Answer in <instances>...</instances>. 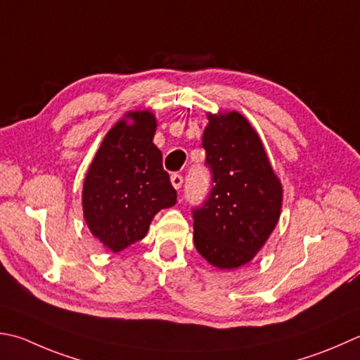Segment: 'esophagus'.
<instances>
[{"mask_svg": "<svg viewBox=\"0 0 360 360\" xmlns=\"http://www.w3.org/2000/svg\"><path fill=\"white\" fill-rule=\"evenodd\" d=\"M182 181H184V179H182L181 174H178V173H173V174H172V184H173V187H174L176 190L181 188Z\"/></svg>", "mask_w": 360, "mask_h": 360, "instance_id": "obj_1", "label": "esophagus"}]
</instances>
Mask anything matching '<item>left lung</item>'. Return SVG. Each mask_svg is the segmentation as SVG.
<instances>
[{
  "mask_svg": "<svg viewBox=\"0 0 360 360\" xmlns=\"http://www.w3.org/2000/svg\"><path fill=\"white\" fill-rule=\"evenodd\" d=\"M202 148L214 184L192 212L195 248L217 269H238L276 226L283 186L257 132L238 112L209 115Z\"/></svg>",
  "mask_w": 360,
  "mask_h": 360,
  "instance_id": "left-lung-1",
  "label": "left lung"
}]
</instances>
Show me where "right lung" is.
<instances>
[{"label": "right lung", "mask_w": 360, "mask_h": 360, "mask_svg": "<svg viewBox=\"0 0 360 360\" xmlns=\"http://www.w3.org/2000/svg\"><path fill=\"white\" fill-rule=\"evenodd\" d=\"M124 117L105 134L82 188L87 226L114 252L142 240L154 215L178 196L153 143L156 118L150 110Z\"/></svg>", "instance_id": "right-lung-1"}]
</instances>
